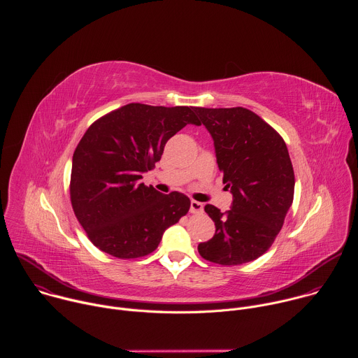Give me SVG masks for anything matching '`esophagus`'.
<instances>
[{
	"label": "esophagus",
	"instance_id": "obj_1",
	"mask_svg": "<svg viewBox=\"0 0 358 358\" xmlns=\"http://www.w3.org/2000/svg\"><path fill=\"white\" fill-rule=\"evenodd\" d=\"M189 213L192 214H202L203 213V206L202 202H198V201H191V206H189Z\"/></svg>",
	"mask_w": 358,
	"mask_h": 358
}]
</instances>
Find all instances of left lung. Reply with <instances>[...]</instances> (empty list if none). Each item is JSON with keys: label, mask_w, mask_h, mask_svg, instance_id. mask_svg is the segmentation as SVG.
<instances>
[{"label": "left lung", "mask_w": 358, "mask_h": 358, "mask_svg": "<svg viewBox=\"0 0 358 358\" xmlns=\"http://www.w3.org/2000/svg\"><path fill=\"white\" fill-rule=\"evenodd\" d=\"M214 140L231 210L207 203L215 235L198 245L210 262L234 266L258 259L283 227L292 207L294 173L283 138L258 115L243 109L195 108Z\"/></svg>", "instance_id": "obj_1"}]
</instances>
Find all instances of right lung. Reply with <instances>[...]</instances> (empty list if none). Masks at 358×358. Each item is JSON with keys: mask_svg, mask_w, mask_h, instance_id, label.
<instances>
[{"mask_svg": "<svg viewBox=\"0 0 358 358\" xmlns=\"http://www.w3.org/2000/svg\"><path fill=\"white\" fill-rule=\"evenodd\" d=\"M187 124L201 126L195 108L130 103L86 130L72 159L71 201L87 238L101 252L120 259L145 257L188 213L187 195L163 194L140 181Z\"/></svg>", "mask_w": 358, "mask_h": 358, "instance_id": "add662e5", "label": "right lung"}]
</instances>
